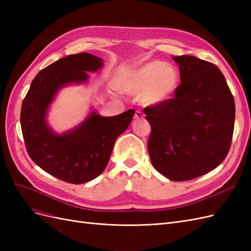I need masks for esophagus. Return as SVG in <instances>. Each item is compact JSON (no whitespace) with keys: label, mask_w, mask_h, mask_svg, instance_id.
<instances>
[{"label":"esophagus","mask_w":251,"mask_h":251,"mask_svg":"<svg viewBox=\"0 0 251 251\" xmlns=\"http://www.w3.org/2000/svg\"><path fill=\"white\" fill-rule=\"evenodd\" d=\"M135 119H142L143 118V113L140 111H136L135 115H134Z\"/></svg>","instance_id":"esophagus-1"}]
</instances>
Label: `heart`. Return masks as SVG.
<instances>
[{
	"label": "heart",
	"mask_w": 251,
	"mask_h": 251,
	"mask_svg": "<svg viewBox=\"0 0 251 251\" xmlns=\"http://www.w3.org/2000/svg\"><path fill=\"white\" fill-rule=\"evenodd\" d=\"M177 86V74L169 65L153 60L127 73L119 82V89L127 94H139L147 104L168 100Z\"/></svg>",
	"instance_id": "heart-1"
}]
</instances>
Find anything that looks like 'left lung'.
<instances>
[{
	"label": "left lung",
	"mask_w": 251,
	"mask_h": 251,
	"mask_svg": "<svg viewBox=\"0 0 251 251\" xmlns=\"http://www.w3.org/2000/svg\"><path fill=\"white\" fill-rule=\"evenodd\" d=\"M173 59L181 83L174 98L144 109L151 127L148 150L158 173L186 181L223 162L231 144L235 107L216 65L192 55Z\"/></svg>",
	"instance_id": "8db88e82"
}]
</instances>
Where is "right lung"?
I'll return each mask as SVG.
<instances>
[{"mask_svg": "<svg viewBox=\"0 0 251 251\" xmlns=\"http://www.w3.org/2000/svg\"><path fill=\"white\" fill-rule=\"evenodd\" d=\"M102 67V58L87 52L60 58L37 73L22 103L21 126L30 158L68 183H86L100 176L107 168L114 143L135 114L128 110L104 117L92 109L79 125L62 134L49 126L48 112L59 91L87 82V72H97Z\"/></svg>", "mask_w": 251, "mask_h": 251, "instance_id": "1", "label": "right lung"}]
</instances>
